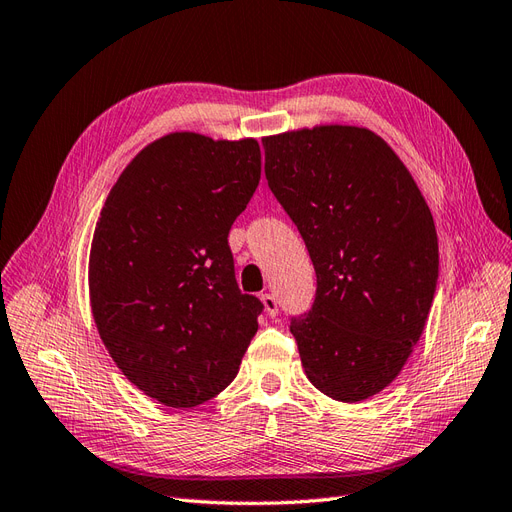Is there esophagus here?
<instances>
[{
	"label": "esophagus",
	"mask_w": 512,
	"mask_h": 512,
	"mask_svg": "<svg viewBox=\"0 0 512 512\" xmlns=\"http://www.w3.org/2000/svg\"><path fill=\"white\" fill-rule=\"evenodd\" d=\"M261 303H264V309H266V313L270 318H274L279 313V303H277V298H274L272 294H264L261 296Z\"/></svg>",
	"instance_id": "obj_1"
}]
</instances>
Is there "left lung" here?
<instances>
[{"mask_svg": "<svg viewBox=\"0 0 512 512\" xmlns=\"http://www.w3.org/2000/svg\"><path fill=\"white\" fill-rule=\"evenodd\" d=\"M272 194L303 235L316 298L290 331L309 381L339 402L383 391L424 331L439 277L432 214L389 144L365 127L264 138Z\"/></svg>", "mask_w": 512, "mask_h": 512, "instance_id": "8db88e82", "label": "left lung"}]
</instances>
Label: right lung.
<instances>
[{"label":"right lung","mask_w":512,"mask_h":512,"mask_svg":"<svg viewBox=\"0 0 512 512\" xmlns=\"http://www.w3.org/2000/svg\"><path fill=\"white\" fill-rule=\"evenodd\" d=\"M261 177L253 138L177 131L144 147L110 190L90 246L95 324L138 389L203 404L240 370L261 300L235 281L229 229Z\"/></svg>","instance_id":"1"}]
</instances>
